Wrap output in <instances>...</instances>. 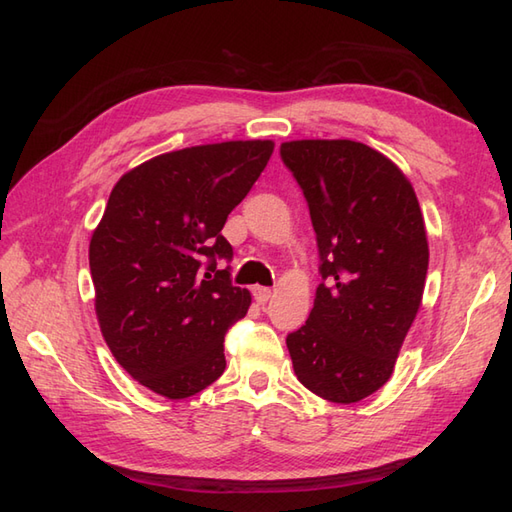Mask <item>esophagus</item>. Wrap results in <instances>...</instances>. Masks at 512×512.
Wrapping results in <instances>:
<instances>
[{
	"label": "esophagus",
	"instance_id": "34e87169",
	"mask_svg": "<svg viewBox=\"0 0 512 512\" xmlns=\"http://www.w3.org/2000/svg\"><path fill=\"white\" fill-rule=\"evenodd\" d=\"M253 298L257 300L259 305H266L268 300L272 298V290H270V287H259V285H255V287H253Z\"/></svg>",
	"mask_w": 512,
	"mask_h": 512
}]
</instances>
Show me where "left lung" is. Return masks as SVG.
I'll return each mask as SVG.
<instances>
[{"label": "left lung", "mask_w": 512, "mask_h": 512, "mask_svg": "<svg viewBox=\"0 0 512 512\" xmlns=\"http://www.w3.org/2000/svg\"><path fill=\"white\" fill-rule=\"evenodd\" d=\"M281 160L305 194L322 283L287 335L298 381L337 404L381 389L422 303L428 242L411 181L355 140H294Z\"/></svg>", "instance_id": "left-lung-1"}]
</instances>
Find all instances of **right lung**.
<instances>
[{
	"label": "right lung",
	"mask_w": 512,
	"mask_h": 512,
	"mask_svg": "<svg viewBox=\"0 0 512 512\" xmlns=\"http://www.w3.org/2000/svg\"><path fill=\"white\" fill-rule=\"evenodd\" d=\"M272 149L231 140L153 157L116 181L90 240L103 339L131 378L168 400L225 372V335L251 294L218 268L233 257L222 227Z\"/></svg>",
	"instance_id": "obj_1"
}]
</instances>
